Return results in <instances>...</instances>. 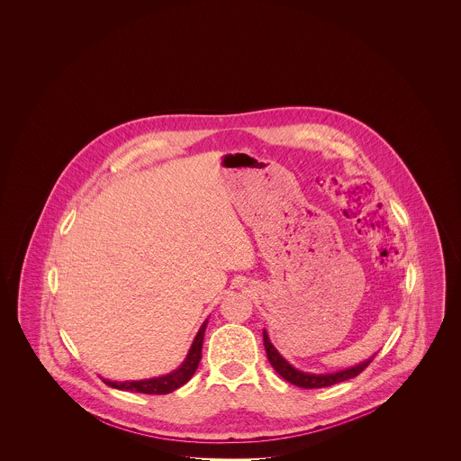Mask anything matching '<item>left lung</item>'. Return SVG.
<instances>
[{
	"label": "left lung",
	"instance_id": "1",
	"mask_svg": "<svg viewBox=\"0 0 461 461\" xmlns=\"http://www.w3.org/2000/svg\"><path fill=\"white\" fill-rule=\"evenodd\" d=\"M263 339L264 349H266V354H267V359H269L271 366L276 370V373H278L280 376H284L286 382H290V384H294V385H297V387H303V389H321V387H330V385L340 384V382H344V380L354 378V376H357L359 373L365 372V370L368 368V365L372 363L373 357H375V356H372L368 361H365V363H361V365H357V366H352L349 370L327 373V375H314V373L299 372V370H295L294 366H290L285 359L278 354V351L273 348V344L269 342L266 330L263 331Z\"/></svg>",
	"mask_w": 461,
	"mask_h": 461
}]
</instances>
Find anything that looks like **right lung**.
I'll list each match as a JSON object with an SVG mask.
<instances>
[{
  "mask_svg": "<svg viewBox=\"0 0 461 461\" xmlns=\"http://www.w3.org/2000/svg\"><path fill=\"white\" fill-rule=\"evenodd\" d=\"M205 327L207 321H203V325L198 330L197 337L192 344V349L188 352L185 363L176 370V372L169 373L166 376H158V378H150V380H140V382H110L105 380L104 382L119 391H131V393H141V394H169L176 389H179L181 385H185L194 373L197 372L198 363L202 359V342H203V333H205Z\"/></svg>",
  "mask_w": 461,
  "mask_h": 461,
  "instance_id": "right-lung-1",
  "label": "right lung"
}]
</instances>
